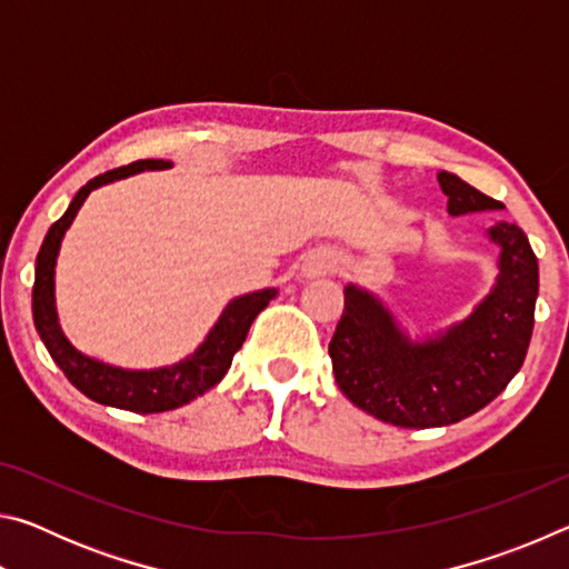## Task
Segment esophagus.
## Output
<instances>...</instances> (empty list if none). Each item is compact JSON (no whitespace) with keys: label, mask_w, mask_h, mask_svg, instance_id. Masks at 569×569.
Listing matches in <instances>:
<instances>
[{"label":"esophagus","mask_w":569,"mask_h":569,"mask_svg":"<svg viewBox=\"0 0 569 569\" xmlns=\"http://www.w3.org/2000/svg\"><path fill=\"white\" fill-rule=\"evenodd\" d=\"M333 256L329 253V250H311V253H308L306 258H303V266H301V273L306 276V278H316V276H326V273H331L333 271Z\"/></svg>","instance_id":"obj_1"}]
</instances>
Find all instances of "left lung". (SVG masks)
Here are the masks:
<instances>
[{"mask_svg":"<svg viewBox=\"0 0 569 569\" xmlns=\"http://www.w3.org/2000/svg\"><path fill=\"white\" fill-rule=\"evenodd\" d=\"M439 186L451 216L502 208L451 172H439ZM489 236L502 246L495 291L441 339L409 343L377 298L346 288L329 343L346 399L393 427L429 429L471 417L507 389L532 339L539 268L519 226L499 220Z\"/></svg>","mask_w":569,"mask_h":569,"instance_id":"8db88e82","label":"left lung"}]
</instances>
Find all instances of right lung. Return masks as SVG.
Wrapping results in <instances>:
<instances>
[{"instance_id":"add662e5","label":"right lung","mask_w":569,"mask_h":569,"mask_svg":"<svg viewBox=\"0 0 569 569\" xmlns=\"http://www.w3.org/2000/svg\"><path fill=\"white\" fill-rule=\"evenodd\" d=\"M168 166L170 162L162 160H138L130 162V166L114 168L102 172L98 178H92L88 186L77 190L67 213L60 220H54L52 228L47 230L44 243L40 248V253H37L34 268V326L54 363L60 366L72 387L80 389L88 399L104 403V407H118L134 413H160L178 409L182 403H190L192 399L203 397L208 389H213L228 373L230 363H233V353L243 346L250 323L256 321V316L261 313L268 301L276 296L273 288H266V291L240 296L236 301H230L226 311L220 313V319L213 326V331H210L206 343L200 346L190 359L170 366V369L122 371L114 369V366L92 361L88 356L72 349L70 341L62 336L54 313V261L64 230L70 228L77 210L84 203V198L90 196V190L104 186V182L128 178L132 172Z\"/></svg>"}]
</instances>
